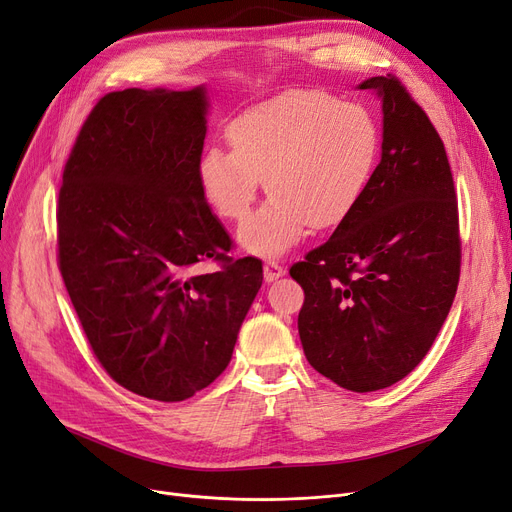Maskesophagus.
I'll list each match as a JSON object with an SVG mask.
<instances>
[{"mask_svg": "<svg viewBox=\"0 0 512 512\" xmlns=\"http://www.w3.org/2000/svg\"><path fill=\"white\" fill-rule=\"evenodd\" d=\"M285 274H287V270L282 268L278 261H266V266H263V278H266V282H274Z\"/></svg>", "mask_w": 512, "mask_h": 512, "instance_id": "1", "label": "esophagus"}]
</instances>
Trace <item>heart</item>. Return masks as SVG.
I'll return each instance as SVG.
<instances>
[{
    "instance_id": "obj_1",
    "label": "heart",
    "mask_w": 512,
    "mask_h": 512,
    "mask_svg": "<svg viewBox=\"0 0 512 512\" xmlns=\"http://www.w3.org/2000/svg\"><path fill=\"white\" fill-rule=\"evenodd\" d=\"M232 149L211 145L198 164L202 194L223 219L249 215L263 179L272 194L246 219V251L280 257L310 230L348 219L380 154V126L361 103L293 90L242 111L227 126Z\"/></svg>"
}]
</instances>
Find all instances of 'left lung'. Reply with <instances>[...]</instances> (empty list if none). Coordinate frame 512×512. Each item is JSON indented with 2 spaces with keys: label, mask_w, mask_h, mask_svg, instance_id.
<instances>
[{
  "label": "left lung",
  "mask_w": 512,
  "mask_h": 512,
  "mask_svg": "<svg viewBox=\"0 0 512 512\" xmlns=\"http://www.w3.org/2000/svg\"><path fill=\"white\" fill-rule=\"evenodd\" d=\"M382 101V158L354 211L291 276L306 293L297 327L308 363L352 392L396 384L439 335L460 280L458 202L439 132L401 82Z\"/></svg>",
  "instance_id": "8db88e82"
}]
</instances>
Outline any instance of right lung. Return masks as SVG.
<instances>
[{"instance_id":"right-lung-1","label":"right lung","mask_w":512,"mask_h":512,"mask_svg":"<svg viewBox=\"0 0 512 512\" xmlns=\"http://www.w3.org/2000/svg\"><path fill=\"white\" fill-rule=\"evenodd\" d=\"M206 86L126 88L94 105L65 164L59 263L105 371L145 399L194 396L232 361L263 282L261 261H232L198 164ZM222 261L200 275L197 263Z\"/></svg>"}]
</instances>
